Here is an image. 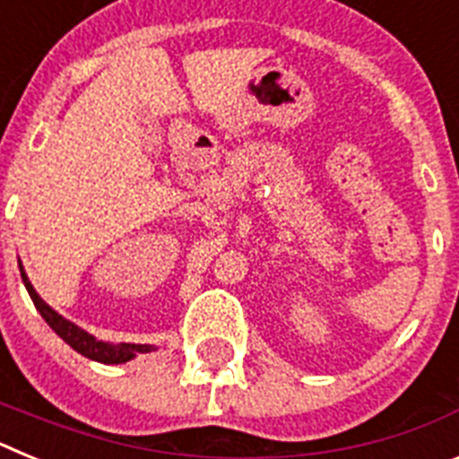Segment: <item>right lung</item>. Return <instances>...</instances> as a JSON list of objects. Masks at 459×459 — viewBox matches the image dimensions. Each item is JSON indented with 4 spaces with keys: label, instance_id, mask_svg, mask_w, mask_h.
<instances>
[{
    "label": "right lung",
    "instance_id": "right-lung-1",
    "mask_svg": "<svg viewBox=\"0 0 459 459\" xmlns=\"http://www.w3.org/2000/svg\"><path fill=\"white\" fill-rule=\"evenodd\" d=\"M20 264V275H22V282L30 291L31 301H34L36 310L40 312V317L46 319L48 326L55 331L68 347L78 351V354L87 356V359L96 360V363H105V366H119V363H128V360L135 359L137 354H149V351H156L153 344H133V342H121V344H112V342H103V340H96L91 333H87L84 328H80L78 324L68 322L66 317H62L59 312L52 310L39 294H36L34 285L30 282L27 273L22 269V262L18 259Z\"/></svg>",
    "mask_w": 459,
    "mask_h": 459
}]
</instances>
